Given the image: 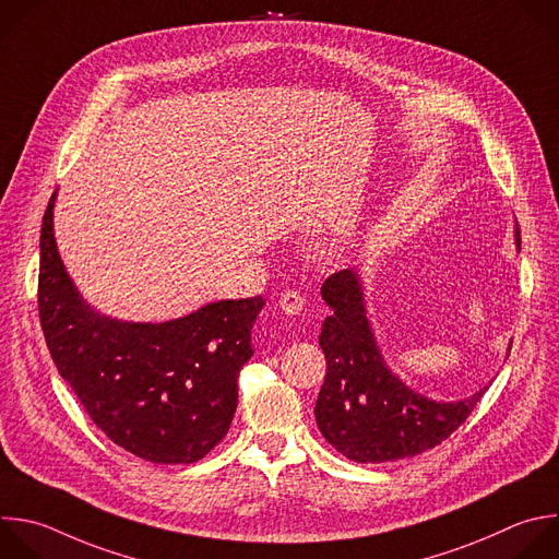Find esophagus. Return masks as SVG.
<instances>
[{"label": "esophagus", "mask_w": 559, "mask_h": 559, "mask_svg": "<svg viewBox=\"0 0 559 559\" xmlns=\"http://www.w3.org/2000/svg\"><path fill=\"white\" fill-rule=\"evenodd\" d=\"M278 307L285 316H298L305 309V298L298 292H285L278 298Z\"/></svg>", "instance_id": "obj_1"}]
</instances>
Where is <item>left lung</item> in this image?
Masks as SVG:
<instances>
[{"label":"left lung","instance_id":"1","mask_svg":"<svg viewBox=\"0 0 559 559\" xmlns=\"http://www.w3.org/2000/svg\"><path fill=\"white\" fill-rule=\"evenodd\" d=\"M515 248L520 230L515 226ZM331 316L322 322L326 357L324 384L316 400L322 437L355 463L411 459L445 441L474 411L485 391L456 402H439L411 389L389 366L368 320L361 274L342 270L322 285ZM511 344L507 346L509 357Z\"/></svg>","mask_w":559,"mask_h":559}]
</instances>
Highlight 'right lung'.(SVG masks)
Returning <instances> with one entry per match:
<instances>
[{
	"instance_id": "add662e5",
	"label": "right lung",
	"mask_w": 559,
	"mask_h": 559,
	"mask_svg": "<svg viewBox=\"0 0 559 559\" xmlns=\"http://www.w3.org/2000/svg\"><path fill=\"white\" fill-rule=\"evenodd\" d=\"M55 202L57 191L41 226L39 316L59 376L127 452L166 465L204 459L233 424L265 298L215 300L166 322L111 318L83 298L61 261Z\"/></svg>"
}]
</instances>
